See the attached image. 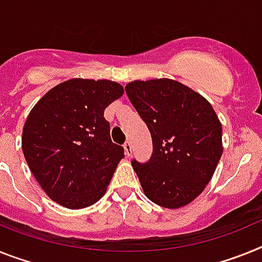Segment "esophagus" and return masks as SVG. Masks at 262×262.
Wrapping results in <instances>:
<instances>
[{
	"instance_id": "obj_1",
	"label": "esophagus",
	"mask_w": 262,
	"mask_h": 262,
	"mask_svg": "<svg viewBox=\"0 0 262 262\" xmlns=\"http://www.w3.org/2000/svg\"><path fill=\"white\" fill-rule=\"evenodd\" d=\"M124 149H125V155L127 156V157H130L132 153H133V150H132V144L129 141H126L124 144Z\"/></svg>"
}]
</instances>
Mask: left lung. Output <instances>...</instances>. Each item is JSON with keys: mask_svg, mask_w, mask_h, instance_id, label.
<instances>
[{"mask_svg": "<svg viewBox=\"0 0 262 262\" xmlns=\"http://www.w3.org/2000/svg\"><path fill=\"white\" fill-rule=\"evenodd\" d=\"M127 97L148 126L153 153L133 160L145 195L168 209L188 205L212 180L223 155V126L212 105L169 78L133 81Z\"/></svg>", "mask_w": 262, "mask_h": 262, "instance_id": "obj_1", "label": "left lung"}]
</instances>
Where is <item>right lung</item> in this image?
Returning a JSON list of instances; mask_svg holds the SVG:
<instances>
[{
    "instance_id": "add662e5",
    "label": "right lung",
    "mask_w": 262,
    "mask_h": 262,
    "mask_svg": "<svg viewBox=\"0 0 262 262\" xmlns=\"http://www.w3.org/2000/svg\"><path fill=\"white\" fill-rule=\"evenodd\" d=\"M124 94L109 80L73 78L34 105L23 132V151L34 179L69 209L93 205L105 194L124 148L111 140L104 112Z\"/></svg>"
}]
</instances>
